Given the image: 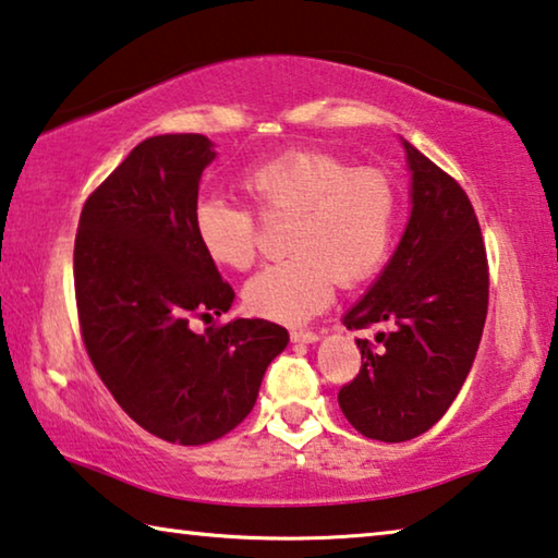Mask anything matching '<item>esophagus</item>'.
I'll return each instance as SVG.
<instances>
[{"label": "esophagus", "instance_id": "1", "mask_svg": "<svg viewBox=\"0 0 558 558\" xmlns=\"http://www.w3.org/2000/svg\"><path fill=\"white\" fill-rule=\"evenodd\" d=\"M290 338H293V343H315L320 336L315 330H290Z\"/></svg>", "mask_w": 558, "mask_h": 558}]
</instances>
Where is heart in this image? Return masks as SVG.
Returning <instances> with one entry per match:
<instances>
[{
  "label": "heart",
  "instance_id": "obj_1",
  "mask_svg": "<svg viewBox=\"0 0 558 558\" xmlns=\"http://www.w3.org/2000/svg\"><path fill=\"white\" fill-rule=\"evenodd\" d=\"M240 187L263 218H288L286 260L247 280L245 305L260 318L303 323L336 293L368 280L388 257L396 232V187L384 170L348 168L326 149H288L247 170ZM193 230L203 253L230 270L251 268L257 222L251 207L197 199Z\"/></svg>",
  "mask_w": 558,
  "mask_h": 558
}]
</instances>
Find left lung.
<instances>
[{"instance_id": "8db88e82", "label": "left lung", "mask_w": 558, "mask_h": 558, "mask_svg": "<svg viewBox=\"0 0 558 558\" xmlns=\"http://www.w3.org/2000/svg\"><path fill=\"white\" fill-rule=\"evenodd\" d=\"M411 218L393 257L363 301L343 315L348 330L390 323L376 343L359 338L361 371L338 393L340 411L365 438L401 444L440 421L459 396L488 311V260L463 187L405 143Z\"/></svg>"}]
</instances>
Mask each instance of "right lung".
<instances>
[{"label": "right lung", "mask_w": 558, "mask_h": 558, "mask_svg": "<svg viewBox=\"0 0 558 558\" xmlns=\"http://www.w3.org/2000/svg\"><path fill=\"white\" fill-rule=\"evenodd\" d=\"M213 160L205 135L147 137L87 197L74 238L80 330L97 376L137 426L180 446L230 434L288 345V330L260 318L190 328L235 298L193 230Z\"/></svg>", "instance_id": "right-lung-1"}]
</instances>
